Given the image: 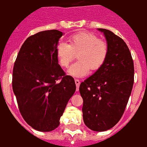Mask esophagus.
Instances as JSON below:
<instances>
[{
	"label": "esophagus",
	"instance_id": "obj_1",
	"mask_svg": "<svg viewBox=\"0 0 147 147\" xmlns=\"http://www.w3.org/2000/svg\"><path fill=\"white\" fill-rule=\"evenodd\" d=\"M75 83H76V86H77V91H79V87L80 85V81L79 80H75Z\"/></svg>",
	"mask_w": 147,
	"mask_h": 147
}]
</instances>
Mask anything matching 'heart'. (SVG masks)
<instances>
[{"instance_id":"heart-1","label":"heart","mask_w":147,"mask_h":147,"mask_svg":"<svg viewBox=\"0 0 147 147\" xmlns=\"http://www.w3.org/2000/svg\"><path fill=\"white\" fill-rule=\"evenodd\" d=\"M109 52L108 45L94 34L80 32L69 38V43L60 42L56 47L58 64L67 67L78 55L76 62L68 68L67 74L74 77H83L90 73L98 70L106 61Z\"/></svg>"}]
</instances>
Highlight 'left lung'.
Wrapping results in <instances>:
<instances>
[{"mask_svg":"<svg viewBox=\"0 0 147 147\" xmlns=\"http://www.w3.org/2000/svg\"><path fill=\"white\" fill-rule=\"evenodd\" d=\"M104 34L109 52L102 66L82 82L84 124L94 131H105L115 125L124 114L134 85V67L128 47L110 30Z\"/></svg>","mask_w":147,"mask_h":147,"instance_id":"left-lung-1","label":"left lung"}]
</instances>
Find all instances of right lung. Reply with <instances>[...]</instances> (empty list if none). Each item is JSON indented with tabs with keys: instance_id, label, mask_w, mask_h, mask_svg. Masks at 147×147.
<instances>
[{
	"instance_id": "right-lung-1",
	"label": "right lung",
	"mask_w": 147,
	"mask_h": 147,
	"mask_svg": "<svg viewBox=\"0 0 147 147\" xmlns=\"http://www.w3.org/2000/svg\"><path fill=\"white\" fill-rule=\"evenodd\" d=\"M64 35L57 29L39 32L24 42L13 70V90L23 119L35 130L59 126L68 101L76 91L72 77L58 64L56 47Z\"/></svg>"
}]
</instances>
